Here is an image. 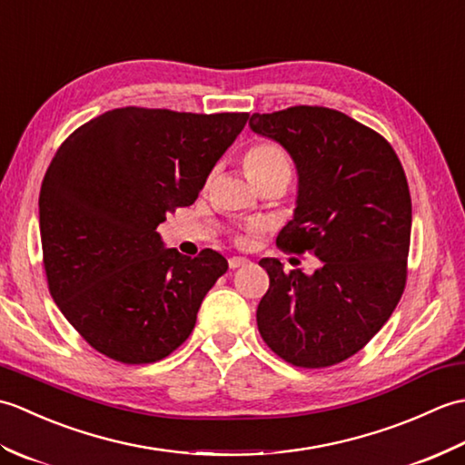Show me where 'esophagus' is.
Masks as SVG:
<instances>
[{
    "mask_svg": "<svg viewBox=\"0 0 465 465\" xmlns=\"http://www.w3.org/2000/svg\"><path fill=\"white\" fill-rule=\"evenodd\" d=\"M250 260L248 258H242V255H233V258L227 260V263H230V268L235 270V268H242V265L248 263Z\"/></svg>",
    "mask_w": 465,
    "mask_h": 465,
    "instance_id": "1",
    "label": "esophagus"
}]
</instances>
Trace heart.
Listing matches in <instances>:
<instances>
[{
  "mask_svg": "<svg viewBox=\"0 0 465 465\" xmlns=\"http://www.w3.org/2000/svg\"><path fill=\"white\" fill-rule=\"evenodd\" d=\"M243 165L248 175L260 185L270 180L290 182L292 177V160L288 152L275 142H258L253 143L243 155Z\"/></svg>",
  "mask_w": 465,
  "mask_h": 465,
  "instance_id": "1",
  "label": "heart"
}]
</instances>
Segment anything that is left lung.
Listing matches in <instances>:
<instances>
[{
  "label": "left lung",
  "instance_id": "obj_1",
  "mask_svg": "<svg viewBox=\"0 0 465 465\" xmlns=\"http://www.w3.org/2000/svg\"><path fill=\"white\" fill-rule=\"evenodd\" d=\"M250 127L283 145L298 170L293 220L275 243L320 260L312 275L283 272L275 258L260 262L270 290L258 305V330L288 363L328 368L381 330L406 288V173L385 137L330 107L253 114Z\"/></svg>",
  "mask_w": 465,
  "mask_h": 465
}]
</instances>
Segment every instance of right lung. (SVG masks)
Returning a JSON list of instances; mask_svg holds the SVG:
<instances>
[{"mask_svg":"<svg viewBox=\"0 0 465 465\" xmlns=\"http://www.w3.org/2000/svg\"><path fill=\"white\" fill-rule=\"evenodd\" d=\"M250 114L120 107L59 145L39 192L49 293L94 350L140 365L190 338L227 260L163 248L155 227L192 205Z\"/></svg>","mask_w":465,"mask_h":465,"instance_id":"obj_1","label":"right lung"}]
</instances>
